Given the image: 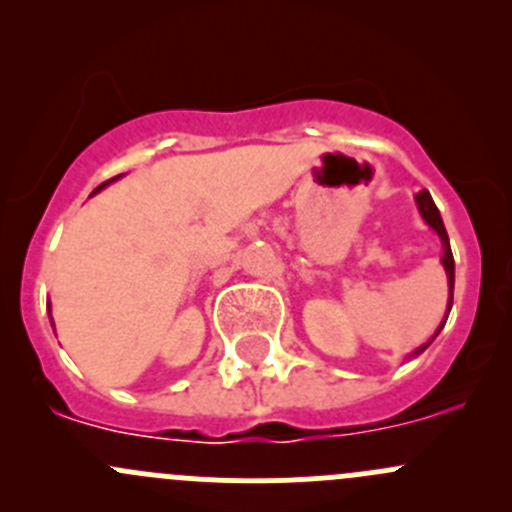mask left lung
<instances>
[{
	"mask_svg": "<svg viewBox=\"0 0 512 512\" xmlns=\"http://www.w3.org/2000/svg\"><path fill=\"white\" fill-rule=\"evenodd\" d=\"M416 205H418V213H421V218L426 220L428 227H433V232H436V235L441 237V242H443L441 262H443V267H446L448 289H451V294H448V312H451V307H453V277H456V267H453V252H451V242H448V232H446V227H443L441 213H438L436 203H433V198H431V193H428V190H421V193L416 195ZM446 319H448V314H446V317H443V322H441V327H438V332H441V329H443ZM438 332L433 334V339L438 337ZM433 339H431V342H433ZM431 342H426V344H423V347H418L411 356H418L421 352H426L428 344H431Z\"/></svg>",
	"mask_w": 512,
	"mask_h": 512,
	"instance_id": "left-lung-1",
	"label": "left lung"
}]
</instances>
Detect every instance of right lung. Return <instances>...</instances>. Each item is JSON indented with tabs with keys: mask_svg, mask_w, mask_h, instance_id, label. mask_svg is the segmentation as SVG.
Wrapping results in <instances>:
<instances>
[{
	"mask_svg": "<svg viewBox=\"0 0 512 512\" xmlns=\"http://www.w3.org/2000/svg\"><path fill=\"white\" fill-rule=\"evenodd\" d=\"M116 178H118V175H116ZM116 178H111V180H116ZM111 180H106V183H101V185H98V188H96V193H98V190H101V188H106V185L111 183ZM49 317H51V312H49ZM51 322H54V319H51Z\"/></svg>",
	"mask_w": 512,
	"mask_h": 512,
	"instance_id": "add662e5",
	"label": "right lung"
}]
</instances>
